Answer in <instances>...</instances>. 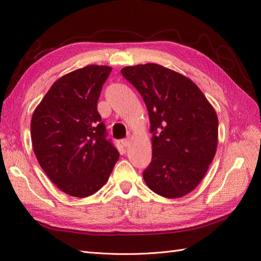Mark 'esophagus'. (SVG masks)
I'll return each instance as SVG.
<instances>
[{
  "label": "esophagus",
  "instance_id": "esophagus-1",
  "mask_svg": "<svg viewBox=\"0 0 261 261\" xmlns=\"http://www.w3.org/2000/svg\"><path fill=\"white\" fill-rule=\"evenodd\" d=\"M129 144H130V139H129V138H126V139L122 140V145H123L125 148H127V147L129 146Z\"/></svg>",
  "mask_w": 261,
  "mask_h": 261
}]
</instances>
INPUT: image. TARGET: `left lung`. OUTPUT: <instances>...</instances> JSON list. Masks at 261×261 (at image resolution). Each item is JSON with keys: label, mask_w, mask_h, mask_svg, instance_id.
Listing matches in <instances>:
<instances>
[{"label": "left lung", "mask_w": 261, "mask_h": 261, "mask_svg": "<svg viewBox=\"0 0 261 261\" xmlns=\"http://www.w3.org/2000/svg\"><path fill=\"white\" fill-rule=\"evenodd\" d=\"M143 97L152 134V160L143 173L147 186L179 198L198 186L218 147V116L197 85L153 63L121 69Z\"/></svg>", "instance_id": "obj_1"}]
</instances>
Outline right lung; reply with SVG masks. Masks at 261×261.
I'll return each instance as SVG.
<instances>
[{"label":"right lung","mask_w":261,"mask_h":261,"mask_svg":"<svg viewBox=\"0 0 261 261\" xmlns=\"http://www.w3.org/2000/svg\"><path fill=\"white\" fill-rule=\"evenodd\" d=\"M112 67L88 65L55 82L31 118L34 152L52 183L85 198L103 186L120 153L106 139L98 99Z\"/></svg>","instance_id":"obj_1"}]
</instances>
